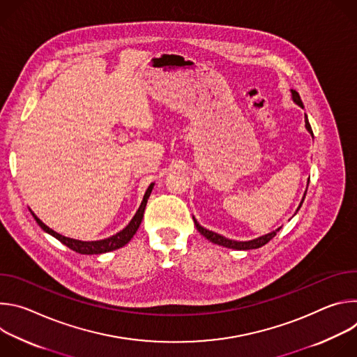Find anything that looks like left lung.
<instances>
[{
  "mask_svg": "<svg viewBox=\"0 0 357 357\" xmlns=\"http://www.w3.org/2000/svg\"><path fill=\"white\" fill-rule=\"evenodd\" d=\"M291 93H292V100L295 101V103H296L298 106L303 107L302 100H301V97H299V93H298L296 90H291ZM305 127H307V130L314 135L307 114H305ZM305 193H307V192H305ZM303 199H305V195H303V197H302V200H301V205H302ZM301 205L298 206L296 212L299 211ZM193 222H195L196 229L200 231V234L205 236L208 240H211V241L215 243V244H219V245H223V247H227V248H234V250H251V248L263 247V245L267 244L271 238H274V237L277 236V231H280V229H281V227H280V229H277V230H274V231H271V233H268V234H266V236H261V237H259V238H254V240H250V241H234V240H229V238H226V237H223V236H220V234H218V233H213V231H211V230H208V229H205V227H202V226L196 222L195 218H193Z\"/></svg>",
  "mask_w": 357,
  "mask_h": 357,
  "instance_id": "1",
  "label": "left lung"
}]
</instances>
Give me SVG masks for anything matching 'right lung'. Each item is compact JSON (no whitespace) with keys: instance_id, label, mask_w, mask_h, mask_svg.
<instances>
[{"instance_id":"add662e5","label":"right lung","mask_w":357,"mask_h":357,"mask_svg":"<svg viewBox=\"0 0 357 357\" xmlns=\"http://www.w3.org/2000/svg\"><path fill=\"white\" fill-rule=\"evenodd\" d=\"M152 186H154V183H151L144 195V199L141 202V206L139 209L137 211L135 216L131 219V222L128 223V226L126 229H123L120 233L109 237V238H105V240H97V241H80V240H75V238H69V237H65L56 231H54L52 229H49L46 225H43L33 213L32 216L35 218L36 223L40 226L42 230H45L46 233H49L50 236H54L55 238H58L61 243H63L65 245H68L70 250L76 251V252H80V254H101V252H107V251H113V250H117L123 245H126L131 238L132 236L137 233L139 225H141V220H142V216H144V211H145V206H146V200L151 195V190H152Z\"/></svg>"}]
</instances>
